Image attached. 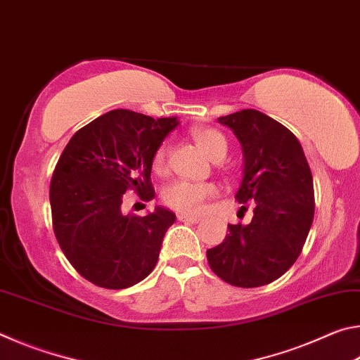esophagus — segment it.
Listing matches in <instances>:
<instances>
[{"label": "esophagus", "instance_id": "1", "mask_svg": "<svg viewBox=\"0 0 360 360\" xmlns=\"http://www.w3.org/2000/svg\"><path fill=\"white\" fill-rule=\"evenodd\" d=\"M178 219L181 222H186V224H197V222L202 221V217L191 216V214H178Z\"/></svg>", "mask_w": 360, "mask_h": 360}]
</instances>
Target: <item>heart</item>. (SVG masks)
I'll return each mask as SVG.
<instances>
[{
    "mask_svg": "<svg viewBox=\"0 0 360 360\" xmlns=\"http://www.w3.org/2000/svg\"><path fill=\"white\" fill-rule=\"evenodd\" d=\"M192 136L200 149H202L211 160L221 162L227 155L229 144L227 139L219 130L200 127L195 129ZM168 165V143H162L152 155V169L157 174L167 172ZM217 188L212 184H195V182L176 181L163 191V203L174 211L184 214H198L205 208V203L210 198L216 197Z\"/></svg>",
    "mask_w": 360,
    "mask_h": 360,
    "instance_id": "obj_1",
    "label": "heart"
}]
</instances>
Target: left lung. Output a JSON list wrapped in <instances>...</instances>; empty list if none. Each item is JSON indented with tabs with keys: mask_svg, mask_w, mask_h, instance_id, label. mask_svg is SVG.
Masks as SVG:
<instances>
[{
	"mask_svg": "<svg viewBox=\"0 0 360 360\" xmlns=\"http://www.w3.org/2000/svg\"><path fill=\"white\" fill-rule=\"evenodd\" d=\"M219 122L241 143L245 176L235 198L254 202V217L229 224L206 257L222 281L259 288L283 276L302 252L314 216L313 174L294 133L264 112L241 109Z\"/></svg>",
	"mask_w": 360,
	"mask_h": 360,
	"instance_id": "1",
	"label": "left lung"
}]
</instances>
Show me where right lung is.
<instances>
[{
    "label": "right lung",
    "mask_w": 360,
    "mask_h": 360,
    "mask_svg": "<svg viewBox=\"0 0 360 360\" xmlns=\"http://www.w3.org/2000/svg\"><path fill=\"white\" fill-rule=\"evenodd\" d=\"M176 117L114 109L90 122L66 144L53 169L52 227L60 248L82 278L98 288L125 289L154 270L174 212L122 214L124 193L150 202L152 155Z\"/></svg>",
    "instance_id": "right-lung-1"
}]
</instances>
